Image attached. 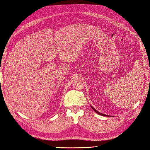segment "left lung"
<instances>
[{"label": "left lung", "instance_id": "1", "mask_svg": "<svg viewBox=\"0 0 150 150\" xmlns=\"http://www.w3.org/2000/svg\"><path fill=\"white\" fill-rule=\"evenodd\" d=\"M91 106V108H92V109H93V110L95 111V112H96L97 113H98V115H103V116H106V117L107 116V117H110L109 115H104V114H103V113H100V112H98V111H97L96 110H95V108H94L93 106ZM110 117H111V116H110Z\"/></svg>", "mask_w": 150, "mask_h": 150}]
</instances>
